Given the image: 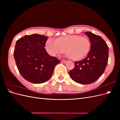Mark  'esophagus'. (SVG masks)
I'll use <instances>...</instances> for the list:
<instances>
[{"instance_id": "obj_1", "label": "esophagus", "mask_w": 120, "mask_h": 120, "mask_svg": "<svg viewBox=\"0 0 120 120\" xmlns=\"http://www.w3.org/2000/svg\"><path fill=\"white\" fill-rule=\"evenodd\" d=\"M67 62V61L66 60H61V63L62 64H66Z\"/></svg>"}]
</instances>
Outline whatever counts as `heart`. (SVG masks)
Segmentation results:
<instances>
[{
	"label": "heart",
	"mask_w": 120,
	"mask_h": 120,
	"mask_svg": "<svg viewBox=\"0 0 120 120\" xmlns=\"http://www.w3.org/2000/svg\"><path fill=\"white\" fill-rule=\"evenodd\" d=\"M46 52L54 56L64 52L69 59L81 60L88 55L91 49L90 39L78 34L67 35L60 37L54 41L49 39L45 44Z\"/></svg>",
	"instance_id": "heart-1"
}]
</instances>
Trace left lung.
<instances>
[{
    "label": "left lung",
    "mask_w": 120,
    "mask_h": 120,
    "mask_svg": "<svg viewBox=\"0 0 120 120\" xmlns=\"http://www.w3.org/2000/svg\"><path fill=\"white\" fill-rule=\"evenodd\" d=\"M91 43V49L83 60L75 61L73 70L70 71L71 79L82 85H88L96 81L106 69L109 58V48L100 36L86 32Z\"/></svg>",
    "instance_id": "obj_1"
}]
</instances>
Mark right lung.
I'll return each mask as SVG.
<instances>
[{
    "mask_svg": "<svg viewBox=\"0 0 120 120\" xmlns=\"http://www.w3.org/2000/svg\"><path fill=\"white\" fill-rule=\"evenodd\" d=\"M46 36L38 34L26 35L17 40L13 55L20 75L26 81L34 83L48 81L55 66L60 63L50 56L45 47Z\"/></svg>",
    "mask_w": 120,
    "mask_h": 120,
    "instance_id": "obj_1",
    "label": "right lung"
}]
</instances>
